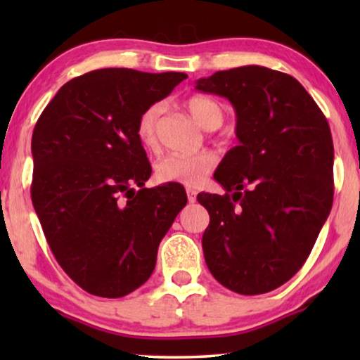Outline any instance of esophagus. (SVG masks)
<instances>
[{"label": "esophagus", "mask_w": 360, "mask_h": 360, "mask_svg": "<svg viewBox=\"0 0 360 360\" xmlns=\"http://www.w3.org/2000/svg\"><path fill=\"white\" fill-rule=\"evenodd\" d=\"M196 193H198V191H196L195 188H186V196H188L190 203H195L196 201Z\"/></svg>", "instance_id": "esophagus-1"}]
</instances>
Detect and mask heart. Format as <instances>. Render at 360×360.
<instances>
[{"instance_id":"b5f03b06","label":"heart","mask_w":360,"mask_h":360,"mask_svg":"<svg viewBox=\"0 0 360 360\" xmlns=\"http://www.w3.org/2000/svg\"><path fill=\"white\" fill-rule=\"evenodd\" d=\"M186 110L193 120L205 129H216L223 124L224 111L218 101L208 96H191L186 100ZM164 106L160 103L147 106L139 115L136 132L142 146L154 149L157 146V127ZM216 167V155L213 152H198V154H169L155 165V176L162 184H180L196 186L208 176Z\"/></svg>"}]
</instances>
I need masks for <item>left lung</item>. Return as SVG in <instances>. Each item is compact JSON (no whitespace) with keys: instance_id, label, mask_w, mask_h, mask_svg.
<instances>
[{"instance_id":"1","label":"left lung","mask_w":360,"mask_h":360,"mask_svg":"<svg viewBox=\"0 0 360 360\" xmlns=\"http://www.w3.org/2000/svg\"><path fill=\"white\" fill-rule=\"evenodd\" d=\"M233 103L239 146L216 169L224 195L200 193L208 210L210 272L240 295L272 292L308 259L333 206L331 129L297 78L259 65L196 82Z\"/></svg>"}]
</instances>
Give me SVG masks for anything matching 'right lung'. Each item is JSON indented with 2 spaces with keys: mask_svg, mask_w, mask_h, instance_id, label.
Segmentation results:
<instances>
[{
  "mask_svg": "<svg viewBox=\"0 0 360 360\" xmlns=\"http://www.w3.org/2000/svg\"><path fill=\"white\" fill-rule=\"evenodd\" d=\"M185 78L93 70L67 82L39 116L32 205L53 257L88 293L121 298L146 283L186 205L179 184L144 188L152 169L136 132L141 112Z\"/></svg>",
  "mask_w": 360,
  "mask_h": 360,
  "instance_id": "1",
  "label": "right lung"
}]
</instances>
